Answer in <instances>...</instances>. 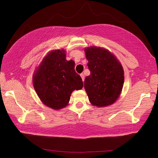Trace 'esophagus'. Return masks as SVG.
I'll return each mask as SVG.
<instances>
[{
    "mask_svg": "<svg viewBox=\"0 0 158 158\" xmlns=\"http://www.w3.org/2000/svg\"><path fill=\"white\" fill-rule=\"evenodd\" d=\"M80 76H81V78H82V81H84V79H85L84 74H81Z\"/></svg>",
    "mask_w": 158,
    "mask_h": 158,
    "instance_id": "obj_1",
    "label": "esophagus"
}]
</instances>
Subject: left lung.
Masks as SVG:
<instances>
[{
  "label": "left lung",
  "instance_id": "1",
  "mask_svg": "<svg viewBox=\"0 0 158 158\" xmlns=\"http://www.w3.org/2000/svg\"><path fill=\"white\" fill-rule=\"evenodd\" d=\"M90 75L85 78L84 88L90 103L98 107L107 106L116 101L124 84L121 64L106 49L91 47L85 49Z\"/></svg>",
  "mask_w": 158,
  "mask_h": 158
}]
</instances>
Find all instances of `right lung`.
<instances>
[{"mask_svg":"<svg viewBox=\"0 0 158 158\" xmlns=\"http://www.w3.org/2000/svg\"><path fill=\"white\" fill-rule=\"evenodd\" d=\"M74 62L66 60L64 50H55L45 56L33 76V86L41 102L53 109L66 107L72 92L83 87Z\"/></svg>","mask_w":158,"mask_h":158,"instance_id":"obj_1","label":"right lung"}]
</instances>
